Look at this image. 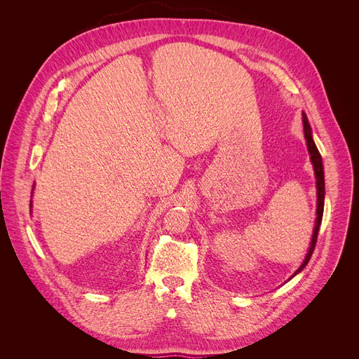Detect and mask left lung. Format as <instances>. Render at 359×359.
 <instances>
[{
  "mask_svg": "<svg viewBox=\"0 0 359 359\" xmlns=\"http://www.w3.org/2000/svg\"><path fill=\"white\" fill-rule=\"evenodd\" d=\"M302 123H304V136H306L307 140V148H309V153H310V160L313 163V168H314V175H316V189H318V210H316V223H314V231H313V236H311V243H310V248H309V253L304 259L302 265L297 269V273L293 276H297L298 273L306 268V265L309 264V260L314 252V247H316V241H318V233H319V227L322 223V215H323V201H325V178H323V165H322V157L319 154V151L314 145V140L311 136V127L309 124V119L306 116V114H302ZM292 276V277H293Z\"/></svg>",
  "mask_w": 359,
  "mask_h": 359,
  "instance_id": "obj_1",
  "label": "left lung"
}]
</instances>
